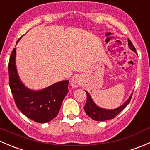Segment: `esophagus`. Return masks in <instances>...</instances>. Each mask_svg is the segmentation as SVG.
I'll list each match as a JSON object with an SVG mask.
<instances>
[{
  "label": "esophagus",
  "instance_id": "obj_1",
  "mask_svg": "<svg viewBox=\"0 0 150 150\" xmlns=\"http://www.w3.org/2000/svg\"><path fill=\"white\" fill-rule=\"evenodd\" d=\"M70 83L72 86V87L77 88L78 87V86H80L81 84V77L78 76V75H75V76H73L71 78Z\"/></svg>",
  "mask_w": 150,
  "mask_h": 150
}]
</instances>
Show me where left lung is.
I'll return each instance as SVG.
<instances>
[{
  "label": "left lung",
  "mask_w": 150,
  "mask_h": 150,
  "mask_svg": "<svg viewBox=\"0 0 150 150\" xmlns=\"http://www.w3.org/2000/svg\"><path fill=\"white\" fill-rule=\"evenodd\" d=\"M128 48L133 51L134 52L136 53V49L134 48V46H133L132 43L131 42V40L128 39ZM87 95V101H86V103L84 106V110L86 112V114L89 116L91 119L93 120H96V121H104V120H110V119H112L115 117L117 115H118L120 112L128 105V103L130 102L131 99V96H132L133 92L131 93V94L130 95L129 98L124 102L122 105H120V107H117L115 109H112V110H108V109H104L102 107H99L98 105H96V104L93 102V99L91 96L90 93L87 91H85Z\"/></svg>",
  "instance_id": "left-lung-1"
}]
</instances>
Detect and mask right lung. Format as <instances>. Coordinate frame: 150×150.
Listing matches in <instances>:
<instances>
[{"mask_svg": "<svg viewBox=\"0 0 150 150\" xmlns=\"http://www.w3.org/2000/svg\"><path fill=\"white\" fill-rule=\"evenodd\" d=\"M16 52L15 48L8 64L10 88L15 103L18 109L33 121L40 123L51 121L58 115L68 93L69 81H59L40 90L29 88L19 78L16 66Z\"/></svg>", "mask_w": 150, "mask_h": 150, "instance_id": "right-lung-1", "label": "right lung"}]
</instances>
